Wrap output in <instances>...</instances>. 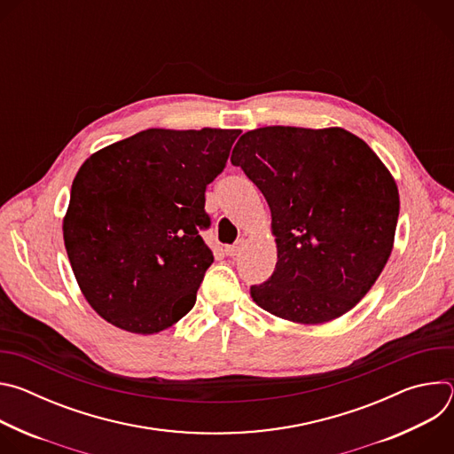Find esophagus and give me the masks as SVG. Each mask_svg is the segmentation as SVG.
I'll use <instances>...</instances> for the list:
<instances>
[{
	"mask_svg": "<svg viewBox=\"0 0 454 454\" xmlns=\"http://www.w3.org/2000/svg\"><path fill=\"white\" fill-rule=\"evenodd\" d=\"M244 239H239L235 244H231V246H226L224 247V253L228 254V256H237L240 251H242V246H244Z\"/></svg>",
	"mask_w": 454,
	"mask_h": 454,
	"instance_id": "34e87169",
	"label": "esophagus"
}]
</instances>
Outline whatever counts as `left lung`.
Segmentation results:
<instances>
[{"mask_svg":"<svg viewBox=\"0 0 454 454\" xmlns=\"http://www.w3.org/2000/svg\"><path fill=\"white\" fill-rule=\"evenodd\" d=\"M231 163L264 193L277 266L249 294L300 325L333 321L372 289L392 254L399 188L359 137L341 127L271 125L244 133Z\"/></svg>","mask_w":454,"mask_h":454,"instance_id":"obj_1","label":"left lung"}]
</instances>
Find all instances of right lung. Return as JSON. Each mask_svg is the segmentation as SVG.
Here are the masks:
<instances>
[{
	"instance_id": "right-lung-1",
	"label": "right lung",
	"mask_w": 454,
	"mask_h": 454,
	"mask_svg": "<svg viewBox=\"0 0 454 454\" xmlns=\"http://www.w3.org/2000/svg\"><path fill=\"white\" fill-rule=\"evenodd\" d=\"M239 129H147L93 153L79 168L64 246L77 284L111 325L158 334L196 303L214 253L205 190Z\"/></svg>"
}]
</instances>
